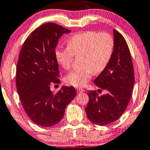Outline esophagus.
<instances>
[{
	"mask_svg": "<svg viewBox=\"0 0 150 150\" xmlns=\"http://www.w3.org/2000/svg\"><path fill=\"white\" fill-rule=\"evenodd\" d=\"M84 92V90L82 89V88H77V92L78 93H82V92Z\"/></svg>",
	"mask_w": 150,
	"mask_h": 150,
	"instance_id": "obj_1",
	"label": "esophagus"
}]
</instances>
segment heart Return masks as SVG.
<instances>
[{
	"instance_id": "heart-1",
	"label": "heart",
	"mask_w": 150,
	"mask_h": 150,
	"mask_svg": "<svg viewBox=\"0 0 150 150\" xmlns=\"http://www.w3.org/2000/svg\"><path fill=\"white\" fill-rule=\"evenodd\" d=\"M114 49L111 35L88 31L78 33L67 41V47H59L55 51L57 62L64 69L71 67L74 55H82L81 64L66 76L65 81L76 87H83L95 73L102 71L110 62Z\"/></svg>"
}]
</instances>
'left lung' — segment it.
Returning <instances> with one entry per match:
<instances>
[{"label": "left lung", "mask_w": 150, "mask_h": 150, "mask_svg": "<svg viewBox=\"0 0 150 150\" xmlns=\"http://www.w3.org/2000/svg\"><path fill=\"white\" fill-rule=\"evenodd\" d=\"M114 49L106 67L95 79L99 90L107 93L99 96L88 92L89 102L87 117L97 125H106L121 117L130 101L134 85V71L130 51L124 37L113 29Z\"/></svg>", "instance_id": "obj_1"}]
</instances>
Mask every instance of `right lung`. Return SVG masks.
Listing matches in <instances>:
<instances>
[{
	"label": "right lung",
	"instance_id": "add662e5",
	"mask_svg": "<svg viewBox=\"0 0 150 150\" xmlns=\"http://www.w3.org/2000/svg\"><path fill=\"white\" fill-rule=\"evenodd\" d=\"M70 32L54 23H44L28 37L18 56L16 85L20 100L29 118L43 127L60 122L76 97L74 87L62 86L55 94L50 90L51 82L60 81L55 49L60 37Z\"/></svg>",
	"mask_w": 150,
	"mask_h": 150
}]
</instances>
